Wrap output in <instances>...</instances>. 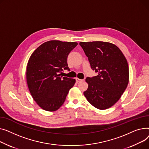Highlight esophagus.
Wrapping results in <instances>:
<instances>
[{"mask_svg":"<svg viewBox=\"0 0 149 149\" xmlns=\"http://www.w3.org/2000/svg\"><path fill=\"white\" fill-rule=\"evenodd\" d=\"M76 82H81L84 81V80H82V79H79V78H76Z\"/></svg>","mask_w":149,"mask_h":149,"instance_id":"1","label":"esophagus"}]
</instances>
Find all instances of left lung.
Instances as JSON below:
<instances>
[{
    "mask_svg": "<svg viewBox=\"0 0 149 149\" xmlns=\"http://www.w3.org/2000/svg\"><path fill=\"white\" fill-rule=\"evenodd\" d=\"M91 68L98 75L86 77L88 87L85 97L93 107L107 109L121 97L129 83L127 60L120 49L104 41L80 42Z\"/></svg>",
    "mask_w": 149,
    "mask_h": 149,
    "instance_id": "left-lung-1",
    "label": "left lung"
}]
</instances>
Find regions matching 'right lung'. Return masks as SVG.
Instances as JSON below:
<instances>
[{"label":"right lung","instance_id":"1","mask_svg":"<svg viewBox=\"0 0 149 149\" xmlns=\"http://www.w3.org/2000/svg\"><path fill=\"white\" fill-rule=\"evenodd\" d=\"M76 42L51 40L44 42L32 54L26 67V81L33 99L42 109L58 110L65 102L76 80L61 76L68 70L67 59Z\"/></svg>","mask_w":149,"mask_h":149}]
</instances>
